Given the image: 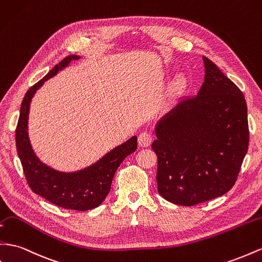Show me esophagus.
Wrapping results in <instances>:
<instances>
[{
	"mask_svg": "<svg viewBox=\"0 0 262 262\" xmlns=\"http://www.w3.org/2000/svg\"><path fill=\"white\" fill-rule=\"evenodd\" d=\"M138 142L140 146H148L152 143V136L148 132H142L138 138Z\"/></svg>",
	"mask_w": 262,
	"mask_h": 262,
	"instance_id": "1",
	"label": "esophagus"
}]
</instances>
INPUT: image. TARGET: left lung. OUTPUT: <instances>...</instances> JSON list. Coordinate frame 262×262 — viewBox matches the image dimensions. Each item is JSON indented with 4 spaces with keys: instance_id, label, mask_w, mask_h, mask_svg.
<instances>
[{
    "instance_id": "left-lung-1",
    "label": "left lung",
    "mask_w": 262,
    "mask_h": 262,
    "mask_svg": "<svg viewBox=\"0 0 262 262\" xmlns=\"http://www.w3.org/2000/svg\"><path fill=\"white\" fill-rule=\"evenodd\" d=\"M199 94L183 99L157 124L158 192L182 206L226 194L235 185L249 145L245 97L215 63L203 57Z\"/></svg>"
}]
</instances>
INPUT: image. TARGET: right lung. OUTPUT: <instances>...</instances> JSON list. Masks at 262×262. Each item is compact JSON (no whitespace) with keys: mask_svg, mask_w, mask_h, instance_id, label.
<instances>
[{"mask_svg":"<svg viewBox=\"0 0 262 262\" xmlns=\"http://www.w3.org/2000/svg\"><path fill=\"white\" fill-rule=\"evenodd\" d=\"M78 56H68L57 63L38 82L27 90L20 105L18 122L15 130L17 154L23 166L26 181L31 189L52 204L65 209L88 210L99 206L110 192L115 173L122 161L137 150L138 139L132 137L123 144L110 151L96 164L75 173H61L46 166L33 152L27 132V119L31 100L45 80L52 78L69 61Z\"/></svg>","mask_w":262,"mask_h":262,"instance_id":"right-lung-1","label":"right lung"}]
</instances>
